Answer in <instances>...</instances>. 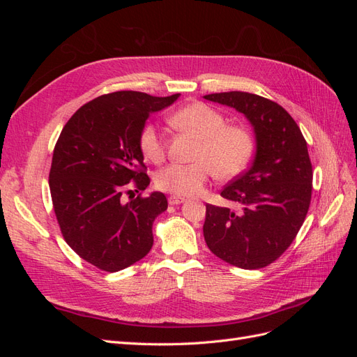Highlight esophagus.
I'll use <instances>...</instances> for the list:
<instances>
[{
  "label": "esophagus",
  "mask_w": 357,
  "mask_h": 357,
  "mask_svg": "<svg viewBox=\"0 0 357 357\" xmlns=\"http://www.w3.org/2000/svg\"><path fill=\"white\" fill-rule=\"evenodd\" d=\"M185 201H186V199L183 198V197H176V195H171V197L168 198V204H169V205H178V204H183Z\"/></svg>",
  "instance_id": "obj_1"
}]
</instances>
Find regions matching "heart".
Segmentation results:
<instances>
[{
	"mask_svg": "<svg viewBox=\"0 0 357 357\" xmlns=\"http://www.w3.org/2000/svg\"><path fill=\"white\" fill-rule=\"evenodd\" d=\"M169 123L198 139L189 165L171 164L156 172V186L177 197L197 195L213 174L234 177L247 167L253 155V138L241 126H228L225 116L213 107L193 102L169 117ZM139 149L150 160L164 155V138L159 129L149 123L139 134Z\"/></svg>",
	"mask_w": 357,
	"mask_h": 357,
	"instance_id": "b5f03b06",
	"label": "heart"
}]
</instances>
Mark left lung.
I'll list each match as a JSON object with an SVG mask.
<instances>
[{
	"label": "left lung",
	"mask_w": 357,
	"mask_h": 357,
	"mask_svg": "<svg viewBox=\"0 0 357 357\" xmlns=\"http://www.w3.org/2000/svg\"><path fill=\"white\" fill-rule=\"evenodd\" d=\"M204 98L243 113L256 138L250 168L220 192L240 208L205 205V243L234 266L264 268L287 250L308 213L312 167L307 142L283 107L264 96L234 91Z\"/></svg>",
	"instance_id": "1"
}]
</instances>
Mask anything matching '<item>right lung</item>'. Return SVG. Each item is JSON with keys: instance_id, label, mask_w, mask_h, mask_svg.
Masks as SVG:
<instances>
[{"instance_id": "1", "label": "right lung", "mask_w": 357, "mask_h": 357, "mask_svg": "<svg viewBox=\"0 0 357 357\" xmlns=\"http://www.w3.org/2000/svg\"><path fill=\"white\" fill-rule=\"evenodd\" d=\"M180 96H152L119 91L82 105L63 126L53 150L49 188L67 244L86 262L116 273L143 259L153 245L152 226L168 207L162 192L144 190L139 134L150 113L164 110Z\"/></svg>"}]
</instances>
